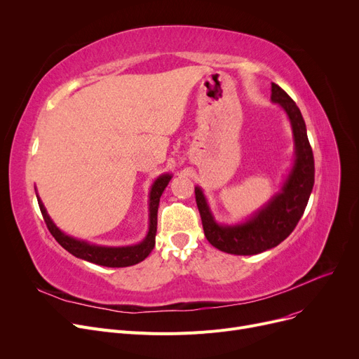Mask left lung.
<instances>
[{
	"label": "left lung",
	"mask_w": 359,
	"mask_h": 359,
	"mask_svg": "<svg viewBox=\"0 0 359 359\" xmlns=\"http://www.w3.org/2000/svg\"><path fill=\"white\" fill-rule=\"evenodd\" d=\"M271 100L285 110L291 122L295 161L279 194L255 212L248 221L236 225H221L206 202L199 186L195 187L196 205L203 233L214 248L230 255H257L284 241L303 217L314 184V157L307 138L303 115L295 102L278 84L272 83Z\"/></svg>",
	"instance_id": "8db88e82"
}]
</instances>
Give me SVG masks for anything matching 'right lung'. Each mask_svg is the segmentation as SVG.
Listing matches in <instances>:
<instances>
[{
	"label": "right lung",
	"mask_w": 359,
	"mask_h": 359,
	"mask_svg": "<svg viewBox=\"0 0 359 359\" xmlns=\"http://www.w3.org/2000/svg\"><path fill=\"white\" fill-rule=\"evenodd\" d=\"M170 179H172V175H161L160 177L156 179V182L151 186L149 191V227L145 238L134 244V246H125V248H107V246H97V244H90L84 240H77L74 237L67 236L62 233L50 217L48 215L45 206L42 201L37 196V202H39V208L43 215V219L48 225V230L50 234L55 237V240L58 241L61 246L74 255L75 257H80L83 260L96 263V265L100 266H107V268H125V266H132L137 265V263L142 262L151 250L156 246V234H157V211H158V203L160 198L167 187Z\"/></svg>",
	"instance_id": "add662e5"
}]
</instances>
